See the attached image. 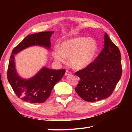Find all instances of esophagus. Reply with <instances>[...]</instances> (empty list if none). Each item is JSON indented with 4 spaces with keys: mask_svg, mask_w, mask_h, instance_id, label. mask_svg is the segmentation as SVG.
<instances>
[{
    "mask_svg": "<svg viewBox=\"0 0 132 132\" xmlns=\"http://www.w3.org/2000/svg\"><path fill=\"white\" fill-rule=\"evenodd\" d=\"M71 74V72L69 71V70H66V72H65V75H70Z\"/></svg>",
    "mask_w": 132,
    "mask_h": 132,
    "instance_id": "1",
    "label": "esophagus"
}]
</instances>
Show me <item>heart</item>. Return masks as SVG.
<instances>
[{
	"label": "heart",
	"mask_w": 132,
	"mask_h": 132,
	"mask_svg": "<svg viewBox=\"0 0 132 132\" xmlns=\"http://www.w3.org/2000/svg\"><path fill=\"white\" fill-rule=\"evenodd\" d=\"M97 51V44L94 39L77 37L64 41L61 45V49H54L53 55L59 62H64L66 57H70V64L72 68L81 70L93 61Z\"/></svg>",
	"instance_id": "obj_1"
}]
</instances>
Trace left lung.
Here are the masks:
<instances>
[{
  "label": "left lung",
  "instance_id": "left-lung-1",
  "mask_svg": "<svg viewBox=\"0 0 132 132\" xmlns=\"http://www.w3.org/2000/svg\"><path fill=\"white\" fill-rule=\"evenodd\" d=\"M104 47L86 68L75 73L79 78L75 90L86 102H96L110 96L122 75L120 50L104 35Z\"/></svg>",
  "mask_w": 132,
  "mask_h": 132
}]
</instances>
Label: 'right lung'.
I'll return each mask as SVG.
<instances>
[{"label":"right lung","instance_id":"obj_1","mask_svg":"<svg viewBox=\"0 0 132 132\" xmlns=\"http://www.w3.org/2000/svg\"><path fill=\"white\" fill-rule=\"evenodd\" d=\"M53 32H43L27 36L14 47L7 70V79L18 97L30 103H43L47 100L55 85L65 73L64 69L52 70L43 68L35 76L24 79L17 74L14 55L27 47L40 45L50 49V38Z\"/></svg>","mask_w":132,"mask_h":132}]
</instances>
